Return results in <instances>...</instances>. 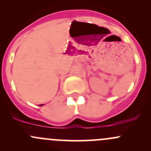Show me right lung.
<instances>
[{"instance_id":"1","label":"right lung","mask_w":151,"mask_h":151,"mask_svg":"<svg viewBox=\"0 0 151 151\" xmlns=\"http://www.w3.org/2000/svg\"><path fill=\"white\" fill-rule=\"evenodd\" d=\"M42 105H43V104H42Z\"/></svg>"}]
</instances>
